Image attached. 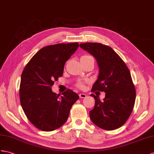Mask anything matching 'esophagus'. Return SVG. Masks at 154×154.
Returning <instances> with one entry per match:
<instances>
[{
  "label": "esophagus",
  "mask_w": 154,
  "mask_h": 154,
  "mask_svg": "<svg viewBox=\"0 0 154 154\" xmlns=\"http://www.w3.org/2000/svg\"><path fill=\"white\" fill-rule=\"evenodd\" d=\"M79 96H80V98H82V99L85 98V97H87V95H86L85 94H84V93H80V94H79Z\"/></svg>",
  "instance_id": "obj_1"
}]
</instances>
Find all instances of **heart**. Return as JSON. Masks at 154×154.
<instances>
[{"label":"heart","instance_id":"b5f03b06","mask_svg":"<svg viewBox=\"0 0 154 154\" xmlns=\"http://www.w3.org/2000/svg\"><path fill=\"white\" fill-rule=\"evenodd\" d=\"M90 58H93L91 56L88 55H82L80 60L82 59H90ZM76 87L78 88H80V89H83L84 88V82H78L76 83Z\"/></svg>","mask_w":154,"mask_h":154}]
</instances>
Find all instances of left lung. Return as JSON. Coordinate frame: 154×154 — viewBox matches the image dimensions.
<instances>
[{"instance_id":"1","label":"left lung","mask_w":154,"mask_h":154,"mask_svg":"<svg viewBox=\"0 0 154 154\" xmlns=\"http://www.w3.org/2000/svg\"><path fill=\"white\" fill-rule=\"evenodd\" d=\"M80 47L94 56L99 67L98 79L91 92L104 91L105 98L91 94L95 107L89 112L93 123L104 130H114L125 124L132 112L136 90L130 71L113 49L100 43L80 44Z\"/></svg>"}]
</instances>
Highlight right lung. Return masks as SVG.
I'll return each mask as SVG.
<instances>
[{"mask_svg":"<svg viewBox=\"0 0 154 154\" xmlns=\"http://www.w3.org/2000/svg\"><path fill=\"white\" fill-rule=\"evenodd\" d=\"M79 46L78 42L44 47L25 66L21 77L20 99L29 120L44 131L57 129L66 122L70 108L79 99L68 89L63 96L51 86L63 74L66 61Z\"/></svg>","mask_w":154,"mask_h":154,"instance_id":"obj_1","label":"right lung"}]
</instances>
